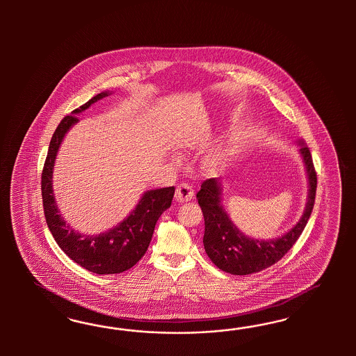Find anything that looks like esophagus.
<instances>
[{
  "mask_svg": "<svg viewBox=\"0 0 356 356\" xmlns=\"http://www.w3.org/2000/svg\"><path fill=\"white\" fill-rule=\"evenodd\" d=\"M194 197L193 188L189 184H180L176 189V200L180 202H188Z\"/></svg>",
  "mask_w": 356,
  "mask_h": 356,
  "instance_id": "esophagus-1",
  "label": "esophagus"
}]
</instances>
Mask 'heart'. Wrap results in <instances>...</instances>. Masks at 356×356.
Returning a JSON list of instances; mask_svg holds the SVG:
<instances>
[{
  "mask_svg": "<svg viewBox=\"0 0 356 356\" xmlns=\"http://www.w3.org/2000/svg\"><path fill=\"white\" fill-rule=\"evenodd\" d=\"M225 154H222V152H218V154H214V155H211L210 158H209V165L210 167H213V168H219L223 163H225Z\"/></svg>",
  "mask_w": 356,
  "mask_h": 356,
  "instance_id": "b5f03b06",
  "label": "heart"
}]
</instances>
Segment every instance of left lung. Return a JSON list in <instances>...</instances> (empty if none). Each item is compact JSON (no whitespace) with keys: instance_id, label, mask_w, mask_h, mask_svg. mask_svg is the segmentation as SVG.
<instances>
[{"instance_id":"8db88e82","label":"left lung","mask_w":356,"mask_h":356,"mask_svg":"<svg viewBox=\"0 0 356 356\" xmlns=\"http://www.w3.org/2000/svg\"><path fill=\"white\" fill-rule=\"evenodd\" d=\"M300 151L309 181L308 202L299 223L286 235L275 240L264 241L244 236L222 209L220 189L216 177L202 183L197 200L205 219L204 245L209 259L219 269L234 275H247L268 269L282 259L298 241L312 214L317 188V173L309 147L302 145Z\"/></svg>"}]
</instances>
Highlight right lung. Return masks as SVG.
<instances>
[{
	"label": "right lung",
	"instance_id": "obj_1",
	"mask_svg": "<svg viewBox=\"0 0 356 356\" xmlns=\"http://www.w3.org/2000/svg\"><path fill=\"white\" fill-rule=\"evenodd\" d=\"M107 92L97 94L87 103L65 116L54 130L42 171L44 216L56 243L69 259L95 274H119L133 268L149 248L154 228L159 216L172 204L175 186L149 191L124 222L106 234L97 236L81 235L67 226L58 214L52 191V170L56 154L65 133L74 125L76 113L85 111Z\"/></svg>",
	"mask_w": 356,
	"mask_h": 356
}]
</instances>
